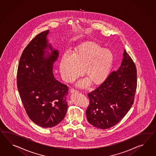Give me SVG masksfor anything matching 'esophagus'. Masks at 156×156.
Wrapping results in <instances>:
<instances>
[{"mask_svg":"<svg viewBox=\"0 0 156 156\" xmlns=\"http://www.w3.org/2000/svg\"><path fill=\"white\" fill-rule=\"evenodd\" d=\"M70 92L71 93V94H74V93H78V91L76 90H74V89H73V88H71L70 90Z\"/></svg>","mask_w":156,"mask_h":156,"instance_id":"esophagus-1","label":"esophagus"}]
</instances>
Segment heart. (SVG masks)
<instances>
[{
  "instance_id": "obj_1",
  "label": "heart",
  "mask_w": 156,
  "mask_h": 156,
  "mask_svg": "<svg viewBox=\"0 0 156 156\" xmlns=\"http://www.w3.org/2000/svg\"><path fill=\"white\" fill-rule=\"evenodd\" d=\"M113 60V55L110 50L95 42H87L74 55L69 52L63 54L60 63L61 76L65 81H72L80 76L84 69L88 78L93 83L99 84L109 75ZM89 80H80L77 85L85 87L90 83Z\"/></svg>"
}]
</instances>
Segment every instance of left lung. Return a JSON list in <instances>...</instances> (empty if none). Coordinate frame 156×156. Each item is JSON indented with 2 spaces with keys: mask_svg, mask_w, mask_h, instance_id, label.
I'll return each instance as SVG.
<instances>
[{
  "mask_svg": "<svg viewBox=\"0 0 156 156\" xmlns=\"http://www.w3.org/2000/svg\"><path fill=\"white\" fill-rule=\"evenodd\" d=\"M136 69L124 50L121 64L106 80L88 94L86 110L88 122L96 128L107 129L117 124L130 109L137 86Z\"/></svg>",
  "mask_w": 156,
  "mask_h": 156,
  "instance_id": "left-lung-1",
  "label": "left lung"
}]
</instances>
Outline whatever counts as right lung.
I'll return each mask as SVG.
<instances>
[{
    "label": "right lung",
    "mask_w": 156,
    "mask_h": 156,
    "mask_svg": "<svg viewBox=\"0 0 156 156\" xmlns=\"http://www.w3.org/2000/svg\"><path fill=\"white\" fill-rule=\"evenodd\" d=\"M50 30L37 35L23 50L17 70V88L29 117L43 128L57 125L68 109V87L55 79L58 50L48 43Z\"/></svg>",
    "instance_id": "right-lung-1"
}]
</instances>
